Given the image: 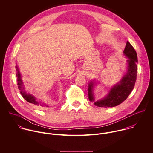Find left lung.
Segmentation results:
<instances>
[{"instance_id": "obj_1", "label": "left lung", "mask_w": 153, "mask_h": 153, "mask_svg": "<svg viewBox=\"0 0 153 153\" xmlns=\"http://www.w3.org/2000/svg\"><path fill=\"white\" fill-rule=\"evenodd\" d=\"M123 53L128 58L126 73L119 82L111 88L105 97L95 101L93 91L97 83L95 80H92L88 84V98L91 102H94L95 105L106 108L117 106L127 98L134 87L137 79L138 59L136 51L128 41L127 42Z\"/></svg>"}]
</instances>
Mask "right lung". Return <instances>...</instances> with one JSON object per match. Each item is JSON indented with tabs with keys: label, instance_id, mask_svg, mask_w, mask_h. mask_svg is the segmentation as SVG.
Listing matches in <instances>:
<instances>
[{
	"label": "right lung",
	"instance_id": "right-lung-1",
	"mask_svg": "<svg viewBox=\"0 0 153 153\" xmlns=\"http://www.w3.org/2000/svg\"><path fill=\"white\" fill-rule=\"evenodd\" d=\"M16 76L17 77V83H18V89L20 91V93L21 94L23 98L27 101L28 102L33 104L36 107H42L44 108L46 107H49V105H48L46 103L42 102L41 101L38 100L35 97L32 95V94L29 93H27L26 90H25V87L23 82V80L22 79V76L21 74V72L19 71V69L18 67V66H16Z\"/></svg>",
	"mask_w": 153,
	"mask_h": 153
}]
</instances>
